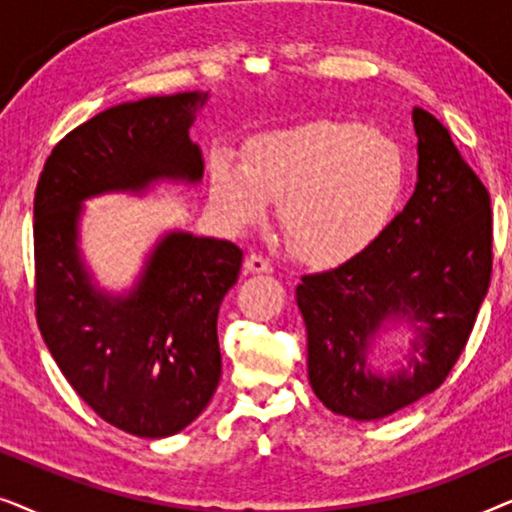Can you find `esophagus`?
I'll list each match as a JSON object with an SVG mask.
<instances>
[{
    "label": "esophagus",
    "instance_id": "1",
    "mask_svg": "<svg viewBox=\"0 0 512 512\" xmlns=\"http://www.w3.org/2000/svg\"><path fill=\"white\" fill-rule=\"evenodd\" d=\"M244 270L247 272H272V261L263 254H251L244 261Z\"/></svg>",
    "mask_w": 512,
    "mask_h": 512
}]
</instances>
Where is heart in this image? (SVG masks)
Instances as JSON below:
<instances>
[{
    "label": "heart",
    "mask_w": 512,
    "mask_h": 512,
    "mask_svg": "<svg viewBox=\"0 0 512 512\" xmlns=\"http://www.w3.org/2000/svg\"><path fill=\"white\" fill-rule=\"evenodd\" d=\"M403 184L405 156L389 135L361 123L314 121L258 137L247 165L219 153L209 195L230 228L258 226L270 200L279 202L291 247L312 263H340L380 237Z\"/></svg>",
    "instance_id": "b5f03b06"
}]
</instances>
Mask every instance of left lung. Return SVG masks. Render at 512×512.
Returning a JSON list of instances; mask_svg holds the SVG:
<instances>
[{"label":"left lung","instance_id":"obj_1","mask_svg":"<svg viewBox=\"0 0 512 512\" xmlns=\"http://www.w3.org/2000/svg\"><path fill=\"white\" fill-rule=\"evenodd\" d=\"M417 186L380 237L328 272L300 277L307 375L328 410L380 419L447 380L464 352L492 279V200L454 146L450 130L415 107ZM408 318L420 340L389 378L369 373L374 333Z\"/></svg>","mask_w":512,"mask_h":512}]
</instances>
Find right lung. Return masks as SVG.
<instances>
[{
    "label": "right lung",
    "mask_w": 512,
    "mask_h": 512,
    "mask_svg": "<svg viewBox=\"0 0 512 512\" xmlns=\"http://www.w3.org/2000/svg\"><path fill=\"white\" fill-rule=\"evenodd\" d=\"M207 95L125 102L55 144L34 193V314L72 389L116 429L165 438L186 429L221 380L216 319L242 268L226 240L172 233L128 298H104L76 251L81 200L142 191L153 179L202 177L188 137Z\"/></svg>",
    "instance_id": "right-lung-1"
}]
</instances>
